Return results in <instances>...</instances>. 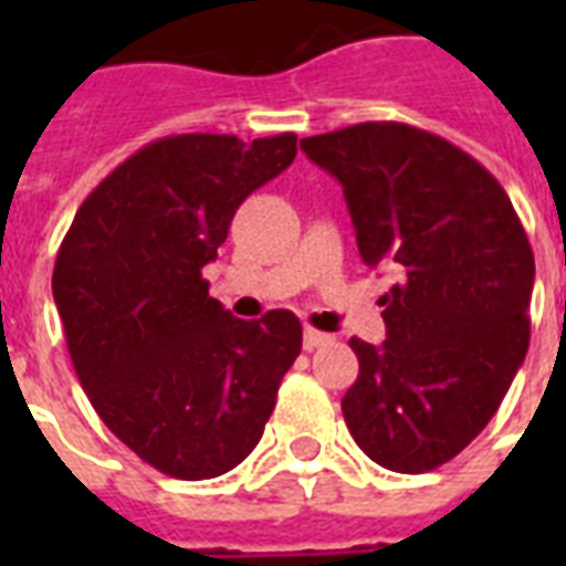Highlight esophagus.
<instances>
[{
    "label": "esophagus",
    "instance_id": "1",
    "mask_svg": "<svg viewBox=\"0 0 566 566\" xmlns=\"http://www.w3.org/2000/svg\"><path fill=\"white\" fill-rule=\"evenodd\" d=\"M328 340H332V337L326 335V332H317V328H311V326H305V332H302V346H305V349H317V346H323V344H328Z\"/></svg>",
    "mask_w": 566,
    "mask_h": 566
}]
</instances>
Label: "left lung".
Instances as JSON below:
<instances>
[{
	"instance_id": "8db88e82",
	"label": "left lung",
	"mask_w": 566,
	"mask_h": 566,
	"mask_svg": "<svg viewBox=\"0 0 566 566\" xmlns=\"http://www.w3.org/2000/svg\"><path fill=\"white\" fill-rule=\"evenodd\" d=\"M344 185L358 252L396 270L387 340L358 337L344 420L394 473H429L470 447L528 349L535 255L509 193L443 137L358 123L300 140Z\"/></svg>"
}]
</instances>
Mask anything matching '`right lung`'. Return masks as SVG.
I'll list each match as a JSON object with an SVG mask.
<instances>
[{
	"mask_svg": "<svg viewBox=\"0 0 566 566\" xmlns=\"http://www.w3.org/2000/svg\"><path fill=\"white\" fill-rule=\"evenodd\" d=\"M296 135H170L93 188L57 249L52 296L102 422L158 473L199 482L255 449L302 349L293 311L238 319L202 270Z\"/></svg>",
	"mask_w": 566,
	"mask_h": 566,
	"instance_id": "add662e5",
	"label": "right lung"
}]
</instances>
